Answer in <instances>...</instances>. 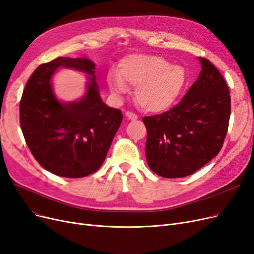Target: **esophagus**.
I'll return each mask as SVG.
<instances>
[{"mask_svg": "<svg viewBox=\"0 0 254 254\" xmlns=\"http://www.w3.org/2000/svg\"><path fill=\"white\" fill-rule=\"evenodd\" d=\"M126 116L129 120H137L138 119V116L136 114H134V113H132V112H127L126 113Z\"/></svg>", "mask_w": 254, "mask_h": 254, "instance_id": "esophagus-1", "label": "esophagus"}]
</instances>
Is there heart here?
Masks as SVG:
<instances>
[{
	"label": "heart",
	"mask_w": 254,
	"mask_h": 254,
	"mask_svg": "<svg viewBox=\"0 0 254 254\" xmlns=\"http://www.w3.org/2000/svg\"><path fill=\"white\" fill-rule=\"evenodd\" d=\"M187 82V74L180 64L151 54L129 55L120 62L118 75H111L109 86L115 95L135 87V99L146 112L158 113L171 108Z\"/></svg>",
	"instance_id": "heart-1"
}]
</instances>
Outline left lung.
Here are the masks:
<instances>
[{
	"instance_id": "1",
	"label": "left lung",
	"mask_w": 254,
	"mask_h": 254,
	"mask_svg": "<svg viewBox=\"0 0 254 254\" xmlns=\"http://www.w3.org/2000/svg\"><path fill=\"white\" fill-rule=\"evenodd\" d=\"M179 105L163 114L142 118L147 129L146 161L164 178H183L207 164L221 151L230 117L226 81L206 59Z\"/></svg>"
}]
</instances>
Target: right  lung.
Returning a JSON list of instances; mask_svg holds the SVG:
<instances>
[{
    "mask_svg": "<svg viewBox=\"0 0 254 254\" xmlns=\"http://www.w3.org/2000/svg\"><path fill=\"white\" fill-rule=\"evenodd\" d=\"M61 68L87 75L86 92L63 102L52 79ZM22 132L28 147L45 170L64 178H82L105 161L122 121L118 109L102 101L95 64L88 59L58 58L39 65L28 79L20 103Z\"/></svg>",
    "mask_w": 254,
    "mask_h": 254,
    "instance_id": "add662e5",
    "label": "right lung"
}]
</instances>
